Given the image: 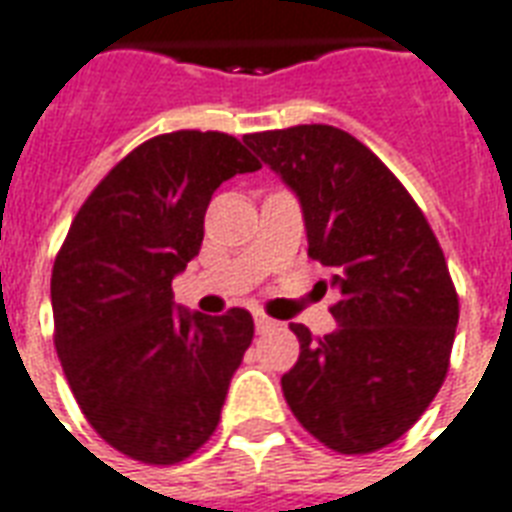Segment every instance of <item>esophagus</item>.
I'll return each instance as SVG.
<instances>
[{
	"mask_svg": "<svg viewBox=\"0 0 512 512\" xmlns=\"http://www.w3.org/2000/svg\"><path fill=\"white\" fill-rule=\"evenodd\" d=\"M255 327H257V333H268V330H273V327H276V319L265 317V314L255 311Z\"/></svg>",
	"mask_w": 512,
	"mask_h": 512,
	"instance_id": "1",
	"label": "esophagus"
}]
</instances>
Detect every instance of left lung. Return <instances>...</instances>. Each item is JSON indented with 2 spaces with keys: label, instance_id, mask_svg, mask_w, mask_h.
<instances>
[{
  "label": "left lung",
  "instance_id": "obj_1",
  "mask_svg": "<svg viewBox=\"0 0 512 512\" xmlns=\"http://www.w3.org/2000/svg\"><path fill=\"white\" fill-rule=\"evenodd\" d=\"M244 144L298 198L308 255L341 295L325 338L290 325L300 357L282 376L287 405L333 451L389 446L446 378L459 300L443 249L395 174L341 128L263 131Z\"/></svg>",
  "mask_w": 512,
  "mask_h": 512
}]
</instances>
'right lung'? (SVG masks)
<instances>
[{"instance_id": "obj_1", "label": "right lung", "mask_w": 512, "mask_h": 512, "mask_svg": "<svg viewBox=\"0 0 512 512\" xmlns=\"http://www.w3.org/2000/svg\"><path fill=\"white\" fill-rule=\"evenodd\" d=\"M257 169L220 131L155 136L101 179L66 233L50 279L58 360L120 454L182 462L217 429L255 322L244 308L187 311L171 282L201 249L214 190Z\"/></svg>"}]
</instances>
